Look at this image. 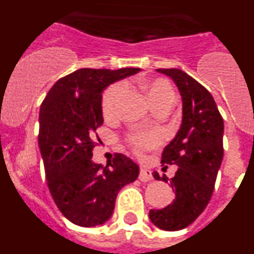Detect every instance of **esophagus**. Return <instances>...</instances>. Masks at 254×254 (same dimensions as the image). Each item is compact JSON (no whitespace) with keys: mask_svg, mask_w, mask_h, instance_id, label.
Returning a JSON list of instances; mask_svg holds the SVG:
<instances>
[{"mask_svg":"<svg viewBox=\"0 0 254 254\" xmlns=\"http://www.w3.org/2000/svg\"><path fill=\"white\" fill-rule=\"evenodd\" d=\"M140 181L142 182H149L152 179V174L151 170L147 169V168H141L140 169V176H138Z\"/></svg>","mask_w":254,"mask_h":254,"instance_id":"esophagus-1","label":"esophagus"}]
</instances>
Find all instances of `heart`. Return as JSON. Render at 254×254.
Segmentation results:
<instances>
[{
  "instance_id": "b5f03b06",
  "label": "heart",
  "mask_w": 254,
  "mask_h": 254,
  "mask_svg": "<svg viewBox=\"0 0 254 254\" xmlns=\"http://www.w3.org/2000/svg\"><path fill=\"white\" fill-rule=\"evenodd\" d=\"M123 90H125V85L123 84H117L112 86L111 89H108L107 93L104 94V98H103V112H104L105 116H111L113 113L117 100H118L121 94L123 93ZM146 90L150 103L164 99V98H168V96H176L172 86L165 80H161V78H155V80L147 82ZM158 134L151 133V132H136V133H132L129 136L131 145L134 149L138 150L149 149V147L155 146L158 143Z\"/></svg>"
}]
</instances>
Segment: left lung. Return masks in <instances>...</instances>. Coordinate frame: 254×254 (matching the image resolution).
Masks as SVG:
<instances>
[{"label":"left lung","mask_w":254,"mask_h":254,"mask_svg":"<svg viewBox=\"0 0 254 254\" xmlns=\"http://www.w3.org/2000/svg\"><path fill=\"white\" fill-rule=\"evenodd\" d=\"M156 71L172 78L178 87L182 123L161 155L163 165L178 167L176 176L169 179L152 173L156 181L169 182L176 198L167 207L150 210L149 217L159 229L177 232L193 223L212 196L224 156V121L212 95L194 78L178 68Z\"/></svg>","instance_id":"left-lung-1"}]
</instances>
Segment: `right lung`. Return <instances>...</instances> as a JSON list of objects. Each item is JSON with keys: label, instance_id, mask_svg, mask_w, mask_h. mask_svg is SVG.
Wrapping results in <instances>:
<instances>
[{"label": "right lung", "instance_id": "right-lung-1", "mask_svg": "<svg viewBox=\"0 0 254 254\" xmlns=\"http://www.w3.org/2000/svg\"><path fill=\"white\" fill-rule=\"evenodd\" d=\"M141 68H81L56 82L39 112V150L49 192L64 217L84 228L111 219L117 194L137 179L138 165L114 154L93 161V136L103 125V91Z\"/></svg>", "mask_w": 254, "mask_h": 254}]
</instances>
